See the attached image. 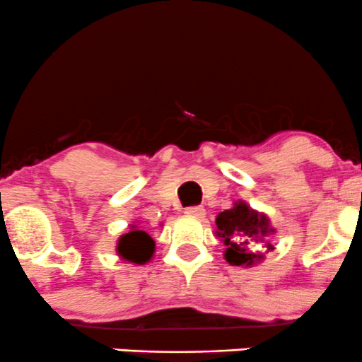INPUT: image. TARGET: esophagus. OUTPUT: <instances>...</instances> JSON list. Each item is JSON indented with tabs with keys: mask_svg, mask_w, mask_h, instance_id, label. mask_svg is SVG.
Returning <instances> with one entry per match:
<instances>
[{
	"mask_svg": "<svg viewBox=\"0 0 362 362\" xmlns=\"http://www.w3.org/2000/svg\"><path fill=\"white\" fill-rule=\"evenodd\" d=\"M185 214L194 218H202L204 216V208H202V206H190V208L185 209Z\"/></svg>",
	"mask_w": 362,
	"mask_h": 362,
	"instance_id": "esophagus-1",
	"label": "esophagus"
}]
</instances>
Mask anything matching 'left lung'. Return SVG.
I'll return each mask as SVG.
<instances>
[{
    "label": "left lung",
    "mask_w": 362,
    "mask_h": 362,
    "mask_svg": "<svg viewBox=\"0 0 362 362\" xmlns=\"http://www.w3.org/2000/svg\"><path fill=\"white\" fill-rule=\"evenodd\" d=\"M275 228L269 218L254 211L244 201H237L233 208L216 216V235L225 242V259L232 266H252L259 263L264 252L273 247L269 235Z\"/></svg>",
    "instance_id": "1"
}]
</instances>
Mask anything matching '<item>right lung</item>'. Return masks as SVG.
<instances>
[{"label":"right lung","instance_id":"add662e5","mask_svg":"<svg viewBox=\"0 0 362 362\" xmlns=\"http://www.w3.org/2000/svg\"><path fill=\"white\" fill-rule=\"evenodd\" d=\"M117 254L129 263L146 264L154 254V240L148 232L141 230L137 225H132L129 232L118 239Z\"/></svg>","mask_w":362,"mask_h":362}]
</instances>
